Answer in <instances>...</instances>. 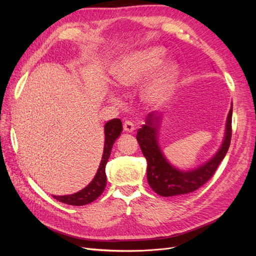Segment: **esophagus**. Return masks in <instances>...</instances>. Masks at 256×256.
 <instances>
[{"label":"esophagus","mask_w":256,"mask_h":256,"mask_svg":"<svg viewBox=\"0 0 256 256\" xmlns=\"http://www.w3.org/2000/svg\"><path fill=\"white\" fill-rule=\"evenodd\" d=\"M124 130L126 132H132L134 130H135V126H134L132 121L128 120V121H126L124 124Z\"/></svg>","instance_id":"34e87169"}]
</instances>
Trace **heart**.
<instances>
[{
	"label": "heart",
	"mask_w": 256,
	"mask_h": 256,
	"mask_svg": "<svg viewBox=\"0 0 256 256\" xmlns=\"http://www.w3.org/2000/svg\"><path fill=\"white\" fill-rule=\"evenodd\" d=\"M163 50L150 48L128 54L121 58L113 70L114 82L122 90L136 88L162 63ZM178 80V67L168 63L154 72L141 89L142 100L152 109H160L172 96Z\"/></svg>",
	"instance_id": "heart-1"
}]
</instances>
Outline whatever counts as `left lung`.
<instances>
[{"label": "left lung", "mask_w": 256, "mask_h": 256, "mask_svg": "<svg viewBox=\"0 0 256 256\" xmlns=\"http://www.w3.org/2000/svg\"><path fill=\"white\" fill-rule=\"evenodd\" d=\"M232 104L227 115L225 135L218 152L201 166L192 170H180L171 165L158 145V128L162 115L150 113L145 124L138 130L137 140L147 160V180L158 195L172 197L189 194L204 186L217 170L227 154L232 139Z\"/></svg>", "instance_id": "1"}]
</instances>
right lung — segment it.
Here are the masks:
<instances>
[{"instance_id": "obj_1", "label": "right lung", "mask_w": 256, "mask_h": 256, "mask_svg": "<svg viewBox=\"0 0 256 256\" xmlns=\"http://www.w3.org/2000/svg\"><path fill=\"white\" fill-rule=\"evenodd\" d=\"M104 154L100 160V167L96 176L92 182L85 186L83 190H80L74 194L64 195V196H52L60 202L70 204V206H85L91 204L92 201L98 199L104 192L106 184V165L108 160L110 158L111 150L114 142L121 135L122 132V122L120 119L114 118L104 124Z\"/></svg>"}]
</instances>
